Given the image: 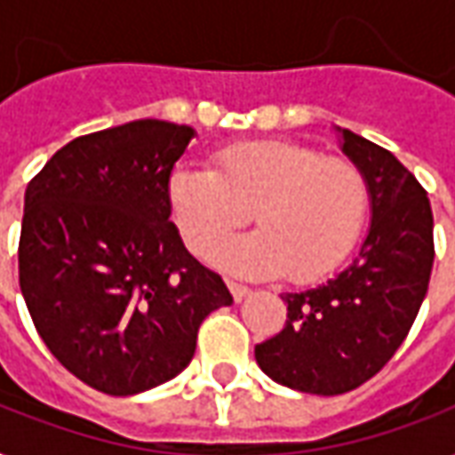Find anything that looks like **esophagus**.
<instances>
[{"mask_svg":"<svg viewBox=\"0 0 455 455\" xmlns=\"http://www.w3.org/2000/svg\"><path fill=\"white\" fill-rule=\"evenodd\" d=\"M227 285H228V291H231V295H234V300H236V303H241V300H243V298L251 293L246 285H241V283H236V281H228Z\"/></svg>","mask_w":455,"mask_h":455,"instance_id":"1","label":"esophagus"}]
</instances>
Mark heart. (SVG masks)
<instances>
[{
	"label": "heart",
	"instance_id": "1",
	"mask_svg": "<svg viewBox=\"0 0 455 455\" xmlns=\"http://www.w3.org/2000/svg\"><path fill=\"white\" fill-rule=\"evenodd\" d=\"M167 202L199 259L236 234L251 212L259 231L219 251V266L310 283L335 271L357 243L370 184L352 160L285 140H253L217 152L214 170L174 167Z\"/></svg>",
	"mask_w": 455,
	"mask_h": 455
}]
</instances>
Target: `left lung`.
<instances>
[{"mask_svg": "<svg viewBox=\"0 0 455 455\" xmlns=\"http://www.w3.org/2000/svg\"><path fill=\"white\" fill-rule=\"evenodd\" d=\"M339 132V150L370 184L371 224L347 266L300 293H283L288 320L256 345L273 382L305 394H345L392 360L414 325L434 266V214L416 177L392 152Z\"/></svg>", "mask_w": 455, "mask_h": 455, "instance_id": "1", "label": "left lung"}]
</instances>
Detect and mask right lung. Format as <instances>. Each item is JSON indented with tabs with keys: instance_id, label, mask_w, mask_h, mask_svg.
Returning <instances> with one entry per match:
<instances>
[{
	"instance_id": "obj_1",
	"label": "right lung",
	"mask_w": 455,
	"mask_h": 455,
	"mask_svg": "<svg viewBox=\"0 0 455 455\" xmlns=\"http://www.w3.org/2000/svg\"><path fill=\"white\" fill-rule=\"evenodd\" d=\"M196 132L135 120L71 140L27 187L19 285L51 355L113 396L192 362L199 325L234 303L184 249L167 180Z\"/></svg>"
}]
</instances>
